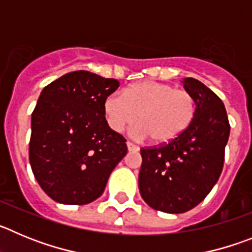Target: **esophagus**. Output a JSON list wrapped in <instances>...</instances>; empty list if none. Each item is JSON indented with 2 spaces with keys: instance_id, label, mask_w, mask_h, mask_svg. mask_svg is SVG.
Returning a JSON list of instances; mask_svg holds the SVG:
<instances>
[{
  "instance_id": "esophagus-1",
  "label": "esophagus",
  "mask_w": 252,
  "mask_h": 252,
  "mask_svg": "<svg viewBox=\"0 0 252 252\" xmlns=\"http://www.w3.org/2000/svg\"><path fill=\"white\" fill-rule=\"evenodd\" d=\"M126 145H127L128 151H137V150H139V146H136L135 144H132V142H130V141L126 142Z\"/></svg>"
}]
</instances>
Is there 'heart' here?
<instances>
[{
  "instance_id": "b5f03b06",
  "label": "heart",
  "mask_w": 252,
  "mask_h": 252,
  "mask_svg": "<svg viewBox=\"0 0 252 252\" xmlns=\"http://www.w3.org/2000/svg\"><path fill=\"white\" fill-rule=\"evenodd\" d=\"M107 124L116 132L137 120L132 133L150 137L158 145L168 144L180 136L195 116V102L187 91L170 84L144 81L127 87L121 93H112L104 99Z\"/></svg>"
}]
</instances>
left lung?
Here are the masks:
<instances>
[{
  "label": "left lung",
  "mask_w": 252,
  "mask_h": 252,
  "mask_svg": "<svg viewBox=\"0 0 252 252\" xmlns=\"http://www.w3.org/2000/svg\"><path fill=\"white\" fill-rule=\"evenodd\" d=\"M183 83L195 102L192 124L173 141L140 150L142 199L151 208L175 215L194 208L217 183L230 136L221 98L194 78Z\"/></svg>",
  "instance_id": "1"
}]
</instances>
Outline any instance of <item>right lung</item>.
<instances>
[{
    "label": "right lung",
    "instance_id": "add662e5",
    "mask_svg": "<svg viewBox=\"0 0 252 252\" xmlns=\"http://www.w3.org/2000/svg\"><path fill=\"white\" fill-rule=\"evenodd\" d=\"M119 86L112 78L77 70L40 94L31 115L29 159L39 186L55 202L82 206L97 199L127 154L126 139L104 117V99Z\"/></svg>",
    "mask_w": 252,
    "mask_h": 252
}]
</instances>
